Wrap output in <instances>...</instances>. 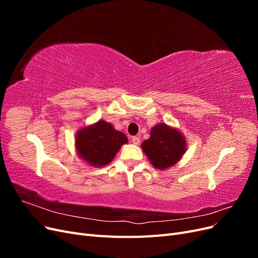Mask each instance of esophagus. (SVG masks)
<instances>
[{"label":"esophagus","mask_w":258,"mask_h":258,"mask_svg":"<svg viewBox=\"0 0 258 258\" xmlns=\"http://www.w3.org/2000/svg\"><path fill=\"white\" fill-rule=\"evenodd\" d=\"M131 142L138 145L140 143V138L139 137H131Z\"/></svg>","instance_id":"esophagus-1"}]
</instances>
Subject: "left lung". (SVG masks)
<instances>
[{
    "mask_svg": "<svg viewBox=\"0 0 258 258\" xmlns=\"http://www.w3.org/2000/svg\"><path fill=\"white\" fill-rule=\"evenodd\" d=\"M185 137L176 128L158 123L151 130V137L141 147L152 165L159 170L173 167L186 152Z\"/></svg>",
    "mask_w": 258,
    "mask_h": 258,
    "instance_id": "left-lung-1",
    "label": "left lung"
}]
</instances>
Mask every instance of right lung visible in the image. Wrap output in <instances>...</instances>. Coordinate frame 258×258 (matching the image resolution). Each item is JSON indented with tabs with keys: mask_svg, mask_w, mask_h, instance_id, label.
<instances>
[{
	"mask_svg": "<svg viewBox=\"0 0 258 258\" xmlns=\"http://www.w3.org/2000/svg\"><path fill=\"white\" fill-rule=\"evenodd\" d=\"M127 143V137L104 120L85 126L75 136L76 152L81 159L96 168L108 165L121 145Z\"/></svg>",
	"mask_w": 258,
	"mask_h": 258,
	"instance_id": "1",
	"label": "right lung"
}]
</instances>
